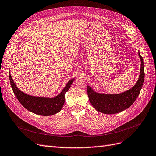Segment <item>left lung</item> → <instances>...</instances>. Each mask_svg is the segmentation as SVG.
I'll use <instances>...</instances> for the list:
<instances>
[{"label":"left lung","instance_id":"1","mask_svg":"<svg viewBox=\"0 0 156 156\" xmlns=\"http://www.w3.org/2000/svg\"><path fill=\"white\" fill-rule=\"evenodd\" d=\"M138 55L141 60L140 74L133 87L124 93L116 94L96 93L87 85V94L91 105L96 111L105 114H113L122 112L130 107L139 96L145 78L143 59Z\"/></svg>","mask_w":156,"mask_h":156}]
</instances>
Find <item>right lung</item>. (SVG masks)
Segmentation results:
<instances>
[{
    "label": "right lung",
    "mask_w": 156,
    "mask_h": 156,
    "mask_svg": "<svg viewBox=\"0 0 156 156\" xmlns=\"http://www.w3.org/2000/svg\"><path fill=\"white\" fill-rule=\"evenodd\" d=\"M9 77L11 88L22 106L29 111L44 116H52L62 110L65 103V94L69 90L75 80V78H73L69 80L59 94L53 98H49L34 96L23 93L14 83L10 71H9Z\"/></svg>",
    "instance_id": "add662e5"
}]
</instances>
